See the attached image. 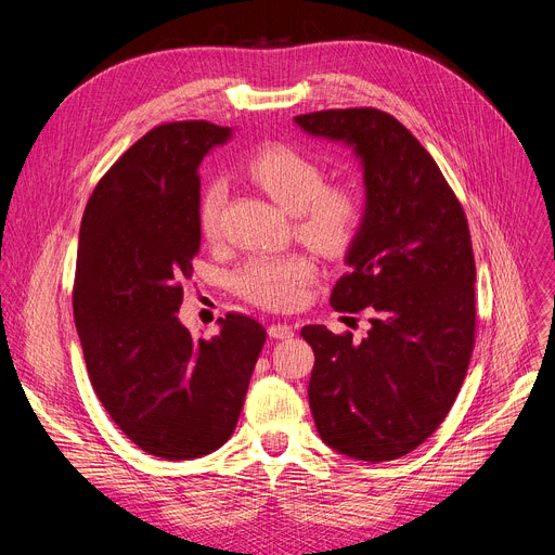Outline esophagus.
Here are the masks:
<instances>
[{
  "label": "esophagus",
  "instance_id": "obj_1",
  "mask_svg": "<svg viewBox=\"0 0 555 555\" xmlns=\"http://www.w3.org/2000/svg\"><path fill=\"white\" fill-rule=\"evenodd\" d=\"M268 333H270V337H274V339H289L295 335V331H293V326H287V324H272L270 328H268Z\"/></svg>",
  "mask_w": 555,
  "mask_h": 555
}]
</instances>
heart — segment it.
I'll use <instances>...</instances> for the list:
<instances>
[{
    "instance_id": "obj_1",
    "label": "heart",
    "mask_w": 555,
    "mask_h": 555,
    "mask_svg": "<svg viewBox=\"0 0 555 555\" xmlns=\"http://www.w3.org/2000/svg\"><path fill=\"white\" fill-rule=\"evenodd\" d=\"M247 178L266 191L281 209L295 214L299 236L312 247L335 254L358 233L364 218L360 193L346 184H326L324 168L289 143H266L245 164ZM227 186L214 180L202 191L197 222L204 236L220 233ZM317 262L304 251L256 254L231 274L238 297L270 310H289L304 301L317 279Z\"/></svg>"
}]
</instances>
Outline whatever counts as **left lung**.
<instances>
[{"label": "left lung", "mask_w": 555, "mask_h": 555, "mask_svg": "<svg viewBox=\"0 0 555 555\" xmlns=\"http://www.w3.org/2000/svg\"><path fill=\"white\" fill-rule=\"evenodd\" d=\"M344 139L364 164L366 211L335 283L337 312H371V331L304 326L314 366L310 410L322 439L360 461L410 454L459 396L475 348V254L468 218L439 164L377 107L295 116Z\"/></svg>", "instance_id": "left-lung-1"}]
</instances>
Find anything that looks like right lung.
<instances>
[{"label": "right lung", "mask_w": 555, "mask_h": 555, "mask_svg": "<svg viewBox=\"0 0 555 555\" xmlns=\"http://www.w3.org/2000/svg\"><path fill=\"white\" fill-rule=\"evenodd\" d=\"M229 128L155 126L99 180L80 222L74 319L92 387L128 439L168 461L236 429L268 331L243 312L195 339L175 317L199 251L197 166Z\"/></svg>", "instance_id": "obj_1"}]
</instances>
